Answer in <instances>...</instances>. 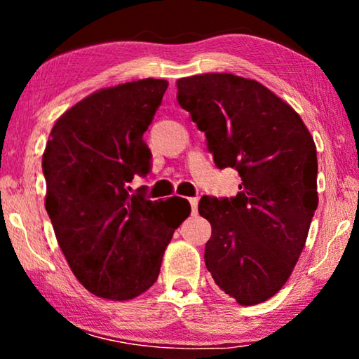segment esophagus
<instances>
[{
  "label": "esophagus",
  "instance_id": "obj_1",
  "mask_svg": "<svg viewBox=\"0 0 359 359\" xmlns=\"http://www.w3.org/2000/svg\"><path fill=\"white\" fill-rule=\"evenodd\" d=\"M188 201H190L191 212H193V214H196V212H198V201H199V199H198V198H190V199H188Z\"/></svg>",
  "mask_w": 359,
  "mask_h": 359
}]
</instances>
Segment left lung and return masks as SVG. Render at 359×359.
<instances>
[{
    "label": "left lung",
    "instance_id": "1",
    "mask_svg": "<svg viewBox=\"0 0 359 359\" xmlns=\"http://www.w3.org/2000/svg\"><path fill=\"white\" fill-rule=\"evenodd\" d=\"M177 101L204 131L217 168H234L242 180L233 198L199 201L212 226L205 267L241 306L263 302L288 280L317 210L313 137L293 107L252 79H179Z\"/></svg>",
    "mask_w": 359,
    "mask_h": 359
}]
</instances>
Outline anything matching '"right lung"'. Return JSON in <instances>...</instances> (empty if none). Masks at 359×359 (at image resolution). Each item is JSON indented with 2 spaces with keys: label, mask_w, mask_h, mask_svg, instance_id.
<instances>
[{
  "label": "right lung",
  "mask_w": 359,
  "mask_h": 359,
  "mask_svg": "<svg viewBox=\"0 0 359 359\" xmlns=\"http://www.w3.org/2000/svg\"><path fill=\"white\" fill-rule=\"evenodd\" d=\"M168 82L142 79L102 88L60 117L42 155L46 210L66 261L90 293L128 301L156 282L174 231L190 204L171 208L130 193L147 175L144 133Z\"/></svg>",
  "instance_id": "add662e5"
}]
</instances>
